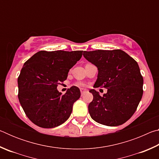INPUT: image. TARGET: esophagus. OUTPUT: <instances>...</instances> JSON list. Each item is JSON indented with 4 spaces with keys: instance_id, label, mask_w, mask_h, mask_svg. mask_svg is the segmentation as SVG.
<instances>
[{
    "instance_id": "1",
    "label": "esophagus",
    "mask_w": 159,
    "mask_h": 159,
    "mask_svg": "<svg viewBox=\"0 0 159 159\" xmlns=\"http://www.w3.org/2000/svg\"><path fill=\"white\" fill-rule=\"evenodd\" d=\"M86 92H88V90L87 89H84V88H80V93L83 95V94L85 93Z\"/></svg>"
}]
</instances>
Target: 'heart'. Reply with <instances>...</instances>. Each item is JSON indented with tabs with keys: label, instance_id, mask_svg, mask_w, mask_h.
<instances>
[{
	"label": "heart",
	"instance_id": "1",
	"mask_svg": "<svg viewBox=\"0 0 159 159\" xmlns=\"http://www.w3.org/2000/svg\"><path fill=\"white\" fill-rule=\"evenodd\" d=\"M76 85H77V86H79V87H85L86 86V84L85 83H83V82H77L76 83Z\"/></svg>",
	"mask_w": 159,
	"mask_h": 159
}]
</instances>
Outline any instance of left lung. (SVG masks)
I'll list each match as a JSON object with an SVG mask.
<instances>
[{"label":"left lung","instance_id":"8db88e82","mask_svg":"<svg viewBox=\"0 0 159 159\" xmlns=\"http://www.w3.org/2000/svg\"><path fill=\"white\" fill-rule=\"evenodd\" d=\"M83 55L98 67L93 87L107 89L103 96L95 89L90 90L93 95L88 105L91 118L108 126L125 123L135 112L143 94V77L138 62L121 50L84 51Z\"/></svg>","mask_w":159,"mask_h":159}]
</instances>
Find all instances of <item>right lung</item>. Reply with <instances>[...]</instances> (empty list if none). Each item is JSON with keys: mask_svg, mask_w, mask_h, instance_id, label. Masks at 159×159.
I'll return each instance as SVG.
<instances>
[{"mask_svg": "<svg viewBox=\"0 0 159 159\" xmlns=\"http://www.w3.org/2000/svg\"><path fill=\"white\" fill-rule=\"evenodd\" d=\"M82 50L39 51L24 64L18 77V98L24 111L35 125L57 127L72 112L80 97L79 88L72 86L61 95L58 84L66 79L69 69L82 57Z\"/></svg>", "mask_w": 159, "mask_h": 159, "instance_id": "obj_1", "label": "right lung"}]
</instances>
